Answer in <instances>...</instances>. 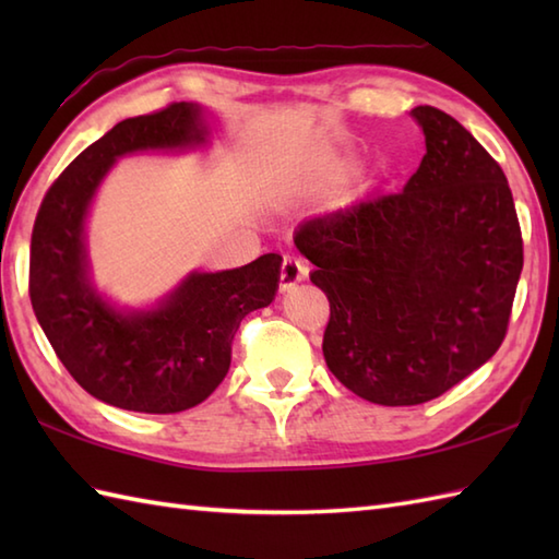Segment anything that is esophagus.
Segmentation results:
<instances>
[{
  "mask_svg": "<svg viewBox=\"0 0 559 559\" xmlns=\"http://www.w3.org/2000/svg\"><path fill=\"white\" fill-rule=\"evenodd\" d=\"M305 276H307V266L302 264L300 259H295L290 254L283 257V264H281V290L293 288L295 283L305 281Z\"/></svg>",
  "mask_w": 559,
  "mask_h": 559,
  "instance_id": "obj_1",
  "label": "esophagus"
}]
</instances>
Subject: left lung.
<instances>
[{
  "instance_id": "8db88e82",
  "label": "left lung",
  "mask_w": 559,
  "mask_h": 559,
  "mask_svg": "<svg viewBox=\"0 0 559 559\" xmlns=\"http://www.w3.org/2000/svg\"><path fill=\"white\" fill-rule=\"evenodd\" d=\"M425 156L399 194L307 221L295 247L329 298L324 360L379 406H418L502 346L524 242L500 165L454 117L418 105Z\"/></svg>"
}]
</instances>
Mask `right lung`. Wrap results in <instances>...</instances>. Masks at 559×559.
Instances as JSON below:
<instances>
[{
	"label": "right lung",
	"instance_id": "add662e5",
	"mask_svg": "<svg viewBox=\"0 0 559 559\" xmlns=\"http://www.w3.org/2000/svg\"><path fill=\"white\" fill-rule=\"evenodd\" d=\"M206 141L209 127L197 103L129 117L69 163L35 218L28 278L33 312L67 372L115 408H194L228 374L242 319L276 298L278 254L230 271H192L148 310H120L93 286L86 218L115 160L139 151L199 148Z\"/></svg>",
	"mask_w": 559,
	"mask_h": 559
}]
</instances>
